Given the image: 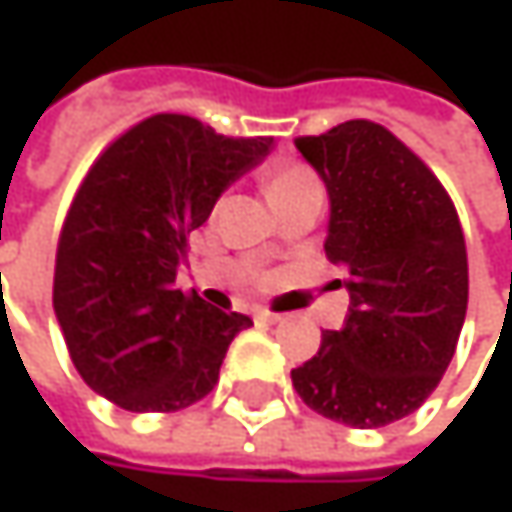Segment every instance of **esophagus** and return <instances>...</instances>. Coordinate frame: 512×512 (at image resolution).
<instances>
[{
	"label": "esophagus",
	"mask_w": 512,
	"mask_h": 512,
	"mask_svg": "<svg viewBox=\"0 0 512 512\" xmlns=\"http://www.w3.org/2000/svg\"><path fill=\"white\" fill-rule=\"evenodd\" d=\"M256 322L274 325V322H280V316H277V313H271V310H256Z\"/></svg>",
	"instance_id": "esophagus-1"
}]
</instances>
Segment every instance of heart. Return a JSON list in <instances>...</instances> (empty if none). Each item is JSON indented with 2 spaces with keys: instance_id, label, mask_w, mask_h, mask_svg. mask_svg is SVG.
Segmentation results:
<instances>
[{
  "instance_id": "heart-1",
  "label": "heart",
  "mask_w": 512,
  "mask_h": 512,
  "mask_svg": "<svg viewBox=\"0 0 512 512\" xmlns=\"http://www.w3.org/2000/svg\"><path fill=\"white\" fill-rule=\"evenodd\" d=\"M268 196L271 202H280V199H289V196H298V193H307V190H322L319 187V178L313 175V169L301 166V163H283L277 166L268 181Z\"/></svg>"
}]
</instances>
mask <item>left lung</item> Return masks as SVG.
<instances>
[{
  "instance_id": "obj_1",
  "label": "left lung",
  "mask_w": 512,
  "mask_h": 512,
  "mask_svg": "<svg viewBox=\"0 0 512 512\" xmlns=\"http://www.w3.org/2000/svg\"><path fill=\"white\" fill-rule=\"evenodd\" d=\"M331 199L325 253L349 265V316L298 370V396L337 423L376 429L438 387L468 310L456 208L429 166L376 122L295 139Z\"/></svg>"
}]
</instances>
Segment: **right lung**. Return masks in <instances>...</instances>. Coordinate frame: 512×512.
<instances>
[{"instance_id":"add662e5","label":"right lung","mask_w":512,"mask_h":512,"mask_svg":"<svg viewBox=\"0 0 512 512\" xmlns=\"http://www.w3.org/2000/svg\"><path fill=\"white\" fill-rule=\"evenodd\" d=\"M274 136L232 139L175 113L122 133L83 178L56 250L53 310L83 382L125 411H178L214 390L250 316L175 286L187 235L259 166Z\"/></svg>"}]
</instances>
